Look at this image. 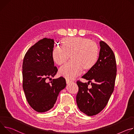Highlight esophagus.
Listing matches in <instances>:
<instances>
[{
	"label": "esophagus",
	"mask_w": 134,
	"mask_h": 134,
	"mask_svg": "<svg viewBox=\"0 0 134 134\" xmlns=\"http://www.w3.org/2000/svg\"><path fill=\"white\" fill-rule=\"evenodd\" d=\"M72 81L69 79H66V82L67 84H69L70 83H71Z\"/></svg>",
	"instance_id": "esophagus-1"
}]
</instances>
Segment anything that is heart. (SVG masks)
I'll list each match as a JSON object with an SVG mask.
<instances>
[{
    "mask_svg": "<svg viewBox=\"0 0 134 134\" xmlns=\"http://www.w3.org/2000/svg\"><path fill=\"white\" fill-rule=\"evenodd\" d=\"M62 47L55 46L52 53L54 62L58 65L65 63L70 58L71 61L60 68L59 75L72 79L80 75L83 70L88 71L96 65L99 49L90 39L83 37H67L61 40Z\"/></svg>",
    "mask_w": 134,
    "mask_h": 134,
    "instance_id": "1",
    "label": "heart"
}]
</instances>
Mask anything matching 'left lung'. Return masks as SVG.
I'll list each match as a JSON object with an SVG mask.
<instances>
[{"label":"left lung","mask_w":134,"mask_h":134,"mask_svg":"<svg viewBox=\"0 0 134 134\" xmlns=\"http://www.w3.org/2000/svg\"><path fill=\"white\" fill-rule=\"evenodd\" d=\"M99 57L95 66L88 71L82 78L88 83L77 81L79 91L76 96L77 105L82 112L88 116L99 113L107 105L113 92L116 75L114 54L108 44L99 42ZM91 83L92 88H87Z\"/></svg>","instance_id":"left-lung-1"}]
</instances>
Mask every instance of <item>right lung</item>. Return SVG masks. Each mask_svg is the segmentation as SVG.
Instances as JSON below:
<instances>
[{"instance_id": "obj_1", "label": "right lung", "mask_w": 134, "mask_h": 134, "mask_svg": "<svg viewBox=\"0 0 134 134\" xmlns=\"http://www.w3.org/2000/svg\"><path fill=\"white\" fill-rule=\"evenodd\" d=\"M54 44V39L44 38L30 48L23 59V90L29 104L39 113L53 108L59 93L66 87L62 77L46 81L58 71L52 56Z\"/></svg>"}]
</instances>
